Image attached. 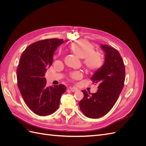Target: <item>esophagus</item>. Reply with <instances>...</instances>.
Masks as SVG:
<instances>
[{"mask_svg": "<svg viewBox=\"0 0 146 146\" xmlns=\"http://www.w3.org/2000/svg\"><path fill=\"white\" fill-rule=\"evenodd\" d=\"M69 90L74 92H76L77 91V88H75V87H72V88H69Z\"/></svg>", "mask_w": 146, "mask_h": 146, "instance_id": "obj_1", "label": "esophagus"}]
</instances>
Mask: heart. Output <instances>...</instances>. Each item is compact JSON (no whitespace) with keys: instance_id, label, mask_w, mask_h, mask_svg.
<instances>
[{"instance_id":"obj_1","label":"heart","mask_w":146,"mask_h":146,"mask_svg":"<svg viewBox=\"0 0 146 146\" xmlns=\"http://www.w3.org/2000/svg\"><path fill=\"white\" fill-rule=\"evenodd\" d=\"M68 49L74 54L83 59L84 66L91 72L98 71L102 68L105 60L102 53L95 51L94 44L85 39H82L70 43ZM72 80H78L82 77L80 72L75 71L70 75Z\"/></svg>"}]
</instances>
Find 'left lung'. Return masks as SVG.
<instances>
[{"mask_svg":"<svg viewBox=\"0 0 146 146\" xmlns=\"http://www.w3.org/2000/svg\"><path fill=\"white\" fill-rule=\"evenodd\" d=\"M101 48L105 52L104 64L91 78L92 82L99 84L98 91L91 94L82 91L84 97L79 103L84 115L91 119L102 117L111 110L125 82V66L120 54L108 45L102 44Z\"/></svg>","mask_w":146,"mask_h":146,"instance_id":"8db88e82","label":"left lung"}]
</instances>
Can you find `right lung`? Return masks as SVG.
<instances>
[{"label":"right lung","mask_w":146,"mask_h":146,"mask_svg":"<svg viewBox=\"0 0 146 146\" xmlns=\"http://www.w3.org/2000/svg\"><path fill=\"white\" fill-rule=\"evenodd\" d=\"M62 39H46L29 46L21 55L17 69V86L27 107L41 116L58 108L61 96L66 90L62 84L47 87L45 72L53 63V55Z\"/></svg>","instance_id":"right-lung-1"}]
</instances>
